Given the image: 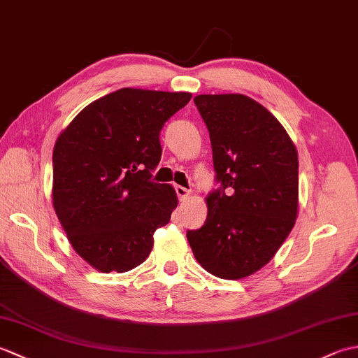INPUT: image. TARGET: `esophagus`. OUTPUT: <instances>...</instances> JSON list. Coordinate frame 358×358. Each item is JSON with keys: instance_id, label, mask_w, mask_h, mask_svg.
Segmentation results:
<instances>
[{"instance_id": "1", "label": "esophagus", "mask_w": 358, "mask_h": 358, "mask_svg": "<svg viewBox=\"0 0 358 358\" xmlns=\"http://www.w3.org/2000/svg\"><path fill=\"white\" fill-rule=\"evenodd\" d=\"M175 192H177L180 201H183L185 199H187L189 195H191V191H189L187 187H183V186H180V185L175 186Z\"/></svg>"}]
</instances>
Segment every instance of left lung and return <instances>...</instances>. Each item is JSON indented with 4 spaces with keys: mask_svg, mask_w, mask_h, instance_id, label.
Returning <instances> with one entry per match:
<instances>
[{
    "mask_svg": "<svg viewBox=\"0 0 358 358\" xmlns=\"http://www.w3.org/2000/svg\"><path fill=\"white\" fill-rule=\"evenodd\" d=\"M210 136L215 180L206 222L187 231L204 269L245 278L272 260L299 214V155L285 127L241 94L196 95Z\"/></svg>",
    "mask_w": 358,
    "mask_h": 358,
    "instance_id": "8db88e82",
    "label": "left lung"
}]
</instances>
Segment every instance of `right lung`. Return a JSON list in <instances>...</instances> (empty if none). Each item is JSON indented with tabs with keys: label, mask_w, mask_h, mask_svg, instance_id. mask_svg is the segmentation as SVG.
Segmentation results:
<instances>
[{
	"label": "right lung",
	"mask_w": 358,
	"mask_h": 358,
	"mask_svg": "<svg viewBox=\"0 0 358 358\" xmlns=\"http://www.w3.org/2000/svg\"><path fill=\"white\" fill-rule=\"evenodd\" d=\"M189 92L124 87L86 106L53 148L52 200L72 248L100 272L141 264L178 199L154 183L159 131Z\"/></svg>",
	"instance_id": "add662e5"
}]
</instances>
